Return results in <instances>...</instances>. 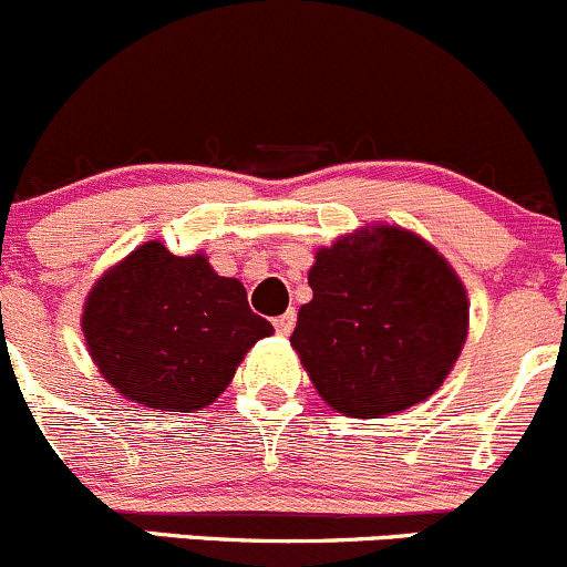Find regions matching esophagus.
Listing matches in <instances>:
<instances>
[{"label": "esophagus", "instance_id": "obj_1", "mask_svg": "<svg viewBox=\"0 0 567 567\" xmlns=\"http://www.w3.org/2000/svg\"><path fill=\"white\" fill-rule=\"evenodd\" d=\"M293 326H296V312L293 310L282 312L279 318H274V329H277V334H282V337H288L290 331H293Z\"/></svg>", "mask_w": 567, "mask_h": 567}]
</instances>
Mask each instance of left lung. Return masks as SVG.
Here are the masks:
<instances>
[{
  "label": "left lung",
  "mask_w": 567,
  "mask_h": 567,
  "mask_svg": "<svg viewBox=\"0 0 567 567\" xmlns=\"http://www.w3.org/2000/svg\"><path fill=\"white\" fill-rule=\"evenodd\" d=\"M290 346L312 386L357 420L431 398L468 334L461 277L433 244L398 225H370L316 251Z\"/></svg>",
  "instance_id": "1"
}]
</instances>
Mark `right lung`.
<instances>
[{
  "mask_svg": "<svg viewBox=\"0 0 567 567\" xmlns=\"http://www.w3.org/2000/svg\"><path fill=\"white\" fill-rule=\"evenodd\" d=\"M82 331L99 373L125 400L199 411L274 326L249 310L241 279L219 277L203 251L177 257L147 241L93 285Z\"/></svg>",
  "mask_w": 567,
  "mask_h": 567,
  "instance_id": "right-lung-1",
  "label": "right lung"
}]
</instances>
